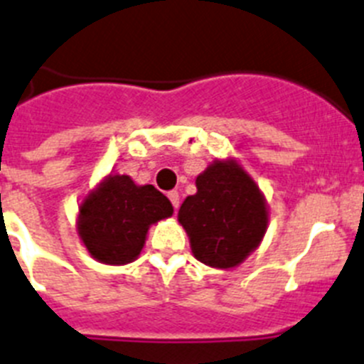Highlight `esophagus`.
<instances>
[{
    "label": "esophagus",
    "mask_w": 364,
    "mask_h": 364,
    "mask_svg": "<svg viewBox=\"0 0 364 364\" xmlns=\"http://www.w3.org/2000/svg\"><path fill=\"white\" fill-rule=\"evenodd\" d=\"M168 199H171L172 206H174V208L178 210V206H179V193L176 192V190H172V192H168Z\"/></svg>",
    "instance_id": "obj_1"
}]
</instances>
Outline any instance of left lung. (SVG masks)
<instances>
[{"mask_svg":"<svg viewBox=\"0 0 364 364\" xmlns=\"http://www.w3.org/2000/svg\"><path fill=\"white\" fill-rule=\"evenodd\" d=\"M196 186L178 213L193 257L217 269L237 267L266 235L269 210L262 190L233 158L210 163Z\"/></svg>","mask_w":364,"mask_h":364,"instance_id":"1","label":"left lung"}]
</instances>
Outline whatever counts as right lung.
<instances>
[{
    "label": "right lung",
    "mask_w": 364,
    "mask_h": 364,
    "mask_svg": "<svg viewBox=\"0 0 364 364\" xmlns=\"http://www.w3.org/2000/svg\"><path fill=\"white\" fill-rule=\"evenodd\" d=\"M172 213L171 201L152 185L109 174L79 205L77 233L95 260L125 266L140 257L152 224Z\"/></svg>",
    "instance_id": "add662e5"
}]
</instances>
